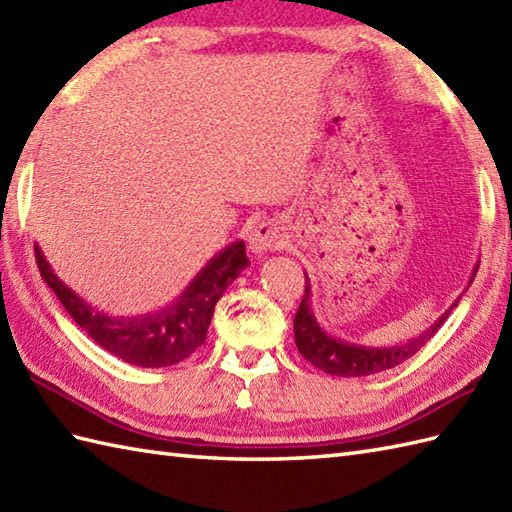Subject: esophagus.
<instances>
[{
    "mask_svg": "<svg viewBox=\"0 0 512 512\" xmlns=\"http://www.w3.org/2000/svg\"><path fill=\"white\" fill-rule=\"evenodd\" d=\"M286 244L288 242H286L284 224L275 222V220L257 224L248 235V246L255 255H264V253H270V250H279V248H284Z\"/></svg>",
    "mask_w": 512,
    "mask_h": 512,
    "instance_id": "34e87169",
    "label": "esophagus"
}]
</instances>
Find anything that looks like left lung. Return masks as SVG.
I'll use <instances>...</instances> for the list:
<instances>
[{
	"mask_svg": "<svg viewBox=\"0 0 512 512\" xmlns=\"http://www.w3.org/2000/svg\"><path fill=\"white\" fill-rule=\"evenodd\" d=\"M477 270H473L475 279ZM469 281V284H471ZM462 297L455 299L451 303V308L442 314V317L429 325L416 339H411L407 343H398V345H387V347H367L361 343H350L343 339H336V336L325 332L317 317L312 312V290H310V279L306 275V292H303L301 306L295 314V343L299 347L301 356L310 361L314 367L323 369L325 374L332 376H343V378H352V376H369V374H378L385 372V369H391L400 365L402 361H407L413 354H416L422 345H427L431 341V336L440 330V325L447 321L449 312L458 306Z\"/></svg>",
	"mask_w": 512,
	"mask_h": 512,
	"instance_id": "left-lung-1",
	"label": "left lung"
}]
</instances>
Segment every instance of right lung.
I'll return each instance as SVG.
<instances>
[{
  "mask_svg": "<svg viewBox=\"0 0 512 512\" xmlns=\"http://www.w3.org/2000/svg\"><path fill=\"white\" fill-rule=\"evenodd\" d=\"M37 266L43 281L54 290L79 328L103 350L136 367H167L191 356L206 339L215 303L224 290L250 264L246 244L239 239L222 248L206 264L182 295L158 312L140 317H112L83 301L72 288L54 275L43 250L35 244Z\"/></svg>",
  "mask_w": 512,
  "mask_h": 512,
  "instance_id": "right-lung-1",
  "label": "right lung"
}]
</instances>
